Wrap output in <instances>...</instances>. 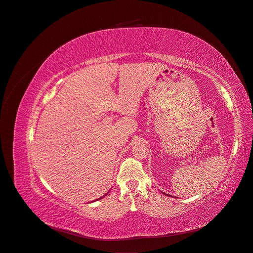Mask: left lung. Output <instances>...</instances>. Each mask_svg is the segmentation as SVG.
<instances>
[{"label": "left lung", "instance_id": "left-lung-1", "mask_svg": "<svg viewBox=\"0 0 253 253\" xmlns=\"http://www.w3.org/2000/svg\"><path fill=\"white\" fill-rule=\"evenodd\" d=\"M162 193H163V192H162ZM163 194H164V193H163Z\"/></svg>", "mask_w": 253, "mask_h": 253}]
</instances>
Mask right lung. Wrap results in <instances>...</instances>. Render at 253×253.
Listing matches in <instances>:
<instances>
[{"mask_svg": "<svg viewBox=\"0 0 253 253\" xmlns=\"http://www.w3.org/2000/svg\"><path fill=\"white\" fill-rule=\"evenodd\" d=\"M108 193H109V192H108ZM108 193H106V194H108ZM106 194H105V195H106ZM105 195H104V196H105ZM104 196H102V197H100V198H98V199H97V200H100V199H102V198H103V197H104ZM97 200H95V201H97Z\"/></svg>", "mask_w": 253, "mask_h": 253, "instance_id": "1", "label": "right lung"}]
</instances>
